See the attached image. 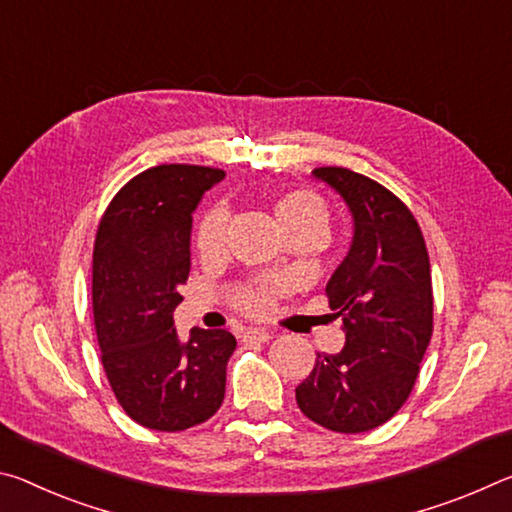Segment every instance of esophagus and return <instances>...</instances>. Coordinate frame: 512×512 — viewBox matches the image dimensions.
Returning a JSON list of instances; mask_svg holds the SVG:
<instances>
[{"label":"esophagus","mask_w":512,"mask_h":512,"mask_svg":"<svg viewBox=\"0 0 512 512\" xmlns=\"http://www.w3.org/2000/svg\"><path fill=\"white\" fill-rule=\"evenodd\" d=\"M270 331H265V329H247L245 333H242V340H247V342H270Z\"/></svg>","instance_id":"34e87169"}]
</instances>
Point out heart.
<instances>
[{
	"label": "heart",
	"mask_w": 512,
	"mask_h": 512,
	"mask_svg": "<svg viewBox=\"0 0 512 512\" xmlns=\"http://www.w3.org/2000/svg\"><path fill=\"white\" fill-rule=\"evenodd\" d=\"M276 217L283 233L288 231H313L322 240L331 226L329 204L315 190L295 188L288 190L276 201ZM229 229V213L224 206H215L204 215L197 229V247L204 256H213L222 251ZM274 304L270 290L263 288H240L233 292V306L247 315H265Z\"/></svg>",
	"instance_id": "b5f03b06"
}]
</instances>
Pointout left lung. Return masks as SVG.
Segmentation results:
<instances>
[{
    "label": "left lung",
    "instance_id": "8db88e82",
    "mask_svg": "<svg viewBox=\"0 0 512 512\" xmlns=\"http://www.w3.org/2000/svg\"><path fill=\"white\" fill-rule=\"evenodd\" d=\"M354 215V242L326 283L342 317L340 354H317L297 385L308 420L338 433L372 431L406 404L433 333L431 263L420 224L395 192L347 167H315Z\"/></svg>",
    "mask_w": 512,
    "mask_h": 512
}]
</instances>
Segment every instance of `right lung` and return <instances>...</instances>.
Wrapping results in <instances>:
<instances>
[{"instance_id": "right-lung-1", "label": "right lung", "mask_w": 512, "mask_h": 512, "mask_svg": "<svg viewBox=\"0 0 512 512\" xmlns=\"http://www.w3.org/2000/svg\"><path fill=\"white\" fill-rule=\"evenodd\" d=\"M224 170L156 165L111 199L92 249V313L117 404L154 431L206 422L224 399L229 331L192 329L181 342L172 313L190 274L192 211Z\"/></svg>"}]
</instances>
